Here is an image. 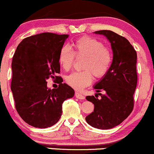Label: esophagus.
I'll use <instances>...</instances> for the list:
<instances>
[{
    "instance_id": "34e87169",
    "label": "esophagus",
    "mask_w": 154,
    "mask_h": 154,
    "mask_svg": "<svg viewBox=\"0 0 154 154\" xmlns=\"http://www.w3.org/2000/svg\"><path fill=\"white\" fill-rule=\"evenodd\" d=\"M75 97L77 98H78V99H85V96L82 94H80V93H78V92H75Z\"/></svg>"
}]
</instances>
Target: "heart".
Returning <instances> with one entry per match:
<instances>
[{
  "label": "heart",
  "instance_id": "heart-1",
  "mask_svg": "<svg viewBox=\"0 0 154 154\" xmlns=\"http://www.w3.org/2000/svg\"><path fill=\"white\" fill-rule=\"evenodd\" d=\"M73 51L66 45L61 48L59 62L64 70L68 71L73 66L75 56L85 58L83 71L75 72L66 77V83L74 89L81 91L90 85L93 76L97 79L104 77L110 68L113 59L111 50L97 39L82 37L72 43Z\"/></svg>",
  "mask_w": 154,
  "mask_h": 154
}]
</instances>
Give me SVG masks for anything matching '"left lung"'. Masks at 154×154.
<instances>
[{
	"label": "left lung",
	"instance_id": "1",
	"mask_svg": "<svg viewBox=\"0 0 154 154\" xmlns=\"http://www.w3.org/2000/svg\"><path fill=\"white\" fill-rule=\"evenodd\" d=\"M110 42L113 61L109 71L94 86L98 93L86 99L94 104V111L85 117L95 128L108 130L121 124L133 110V95L137 82V53L126 38L111 30L95 32ZM103 91L105 94H99ZM101 95L98 100L96 95Z\"/></svg>",
	"mask_w": 154,
	"mask_h": 154
}]
</instances>
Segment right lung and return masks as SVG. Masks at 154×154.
<instances>
[{"label": "right lung", "instance_id": "obj_1", "mask_svg": "<svg viewBox=\"0 0 154 154\" xmlns=\"http://www.w3.org/2000/svg\"><path fill=\"white\" fill-rule=\"evenodd\" d=\"M69 35L44 32L28 37L19 44L13 59L11 89L21 118L35 128L57 123L62 104L75 91L60 78L59 88L51 90L46 80L60 73L59 55Z\"/></svg>", "mask_w": 154, "mask_h": 154}]
</instances>
